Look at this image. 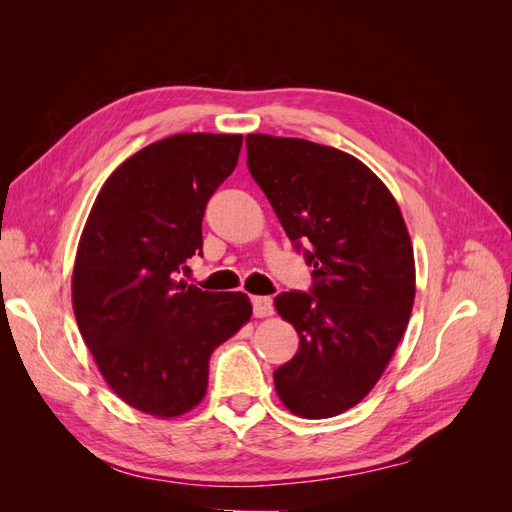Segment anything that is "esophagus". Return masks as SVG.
<instances>
[{"mask_svg": "<svg viewBox=\"0 0 512 512\" xmlns=\"http://www.w3.org/2000/svg\"><path fill=\"white\" fill-rule=\"evenodd\" d=\"M252 307L256 318H267L273 314V299L271 297H252Z\"/></svg>", "mask_w": 512, "mask_h": 512, "instance_id": "obj_1", "label": "esophagus"}]
</instances>
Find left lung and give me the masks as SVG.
<instances>
[{"label":"left lung","mask_w":512,"mask_h":512,"mask_svg":"<svg viewBox=\"0 0 512 512\" xmlns=\"http://www.w3.org/2000/svg\"><path fill=\"white\" fill-rule=\"evenodd\" d=\"M245 143L254 181L314 267L309 292L275 297L299 333L297 354L273 371L275 391L297 416H337L374 389L408 327L416 288L406 222L350 153L269 134Z\"/></svg>","instance_id":"1"}]
</instances>
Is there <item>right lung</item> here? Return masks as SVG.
<instances>
[{
  "label": "right lung",
  "instance_id": "1",
  "mask_svg": "<svg viewBox=\"0 0 512 512\" xmlns=\"http://www.w3.org/2000/svg\"><path fill=\"white\" fill-rule=\"evenodd\" d=\"M241 134H175L106 179L72 273L79 331L128 406L173 418L207 393L211 352L252 316L243 292L177 282L203 254L209 198L235 170Z\"/></svg>",
  "mask_w": 512,
  "mask_h": 512
}]
</instances>
